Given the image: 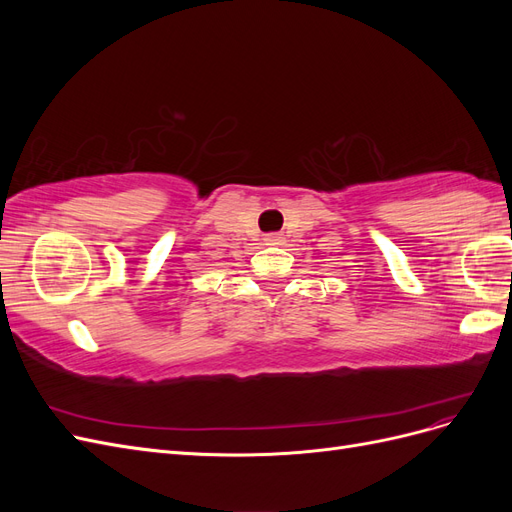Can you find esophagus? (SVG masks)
I'll return each mask as SVG.
<instances>
[{"instance_id":"esophagus-1","label":"esophagus","mask_w":512,"mask_h":512,"mask_svg":"<svg viewBox=\"0 0 512 512\" xmlns=\"http://www.w3.org/2000/svg\"><path fill=\"white\" fill-rule=\"evenodd\" d=\"M265 241H267L269 245H277V243H282V235H277V232H271V235L265 237Z\"/></svg>"}]
</instances>
